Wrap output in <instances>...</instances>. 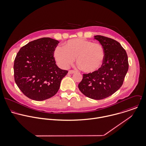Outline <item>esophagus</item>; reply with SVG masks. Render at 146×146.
<instances>
[{
  "mask_svg": "<svg viewBox=\"0 0 146 146\" xmlns=\"http://www.w3.org/2000/svg\"><path fill=\"white\" fill-rule=\"evenodd\" d=\"M75 72H75L74 70H69V72H68V73H69V74H73V73H75Z\"/></svg>",
  "mask_w": 146,
  "mask_h": 146,
  "instance_id": "1",
  "label": "esophagus"
}]
</instances>
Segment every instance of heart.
<instances>
[{"mask_svg": "<svg viewBox=\"0 0 146 146\" xmlns=\"http://www.w3.org/2000/svg\"><path fill=\"white\" fill-rule=\"evenodd\" d=\"M54 57L58 65L68 68L76 58L77 64L85 73H93L102 66L105 52L102 45L99 43L82 38L69 40L62 46L58 47L54 51Z\"/></svg>", "mask_w": 146, "mask_h": 146, "instance_id": "b5f03b06", "label": "heart"}]
</instances>
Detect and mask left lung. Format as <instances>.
I'll return each mask as SVG.
<instances>
[{
	"label": "left lung",
	"instance_id": "8db88e82",
	"mask_svg": "<svg viewBox=\"0 0 146 146\" xmlns=\"http://www.w3.org/2000/svg\"><path fill=\"white\" fill-rule=\"evenodd\" d=\"M94 37L104 48V60L97 71L83 74L78 88L88 98L101 100L112 95L122 85L129 69L128 58L116 40L102 35Z\"/></svg>",
	"mask_w": 146,
	"mask_h": 146
}]
</instances>
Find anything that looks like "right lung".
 Wrapping results in <instances>:
<instances>
[{
    "instance_id": "1",
    "label": "right lung",
    "mask_w": 146,
    "mask_h": 146,
    "mask_svg": "<svg viewBox=\"0 0 146 146\" xmlns=\"http://www.w3.org/2000/svg\"><path fill=\"white\" fill-rule=\"evenodd\" d=\"M59 42L42 38L22 47L15 59V81L28 98L42 101L54 96L68 73L56 64L54 51Z\"/></svg>"
}]
</instances>
